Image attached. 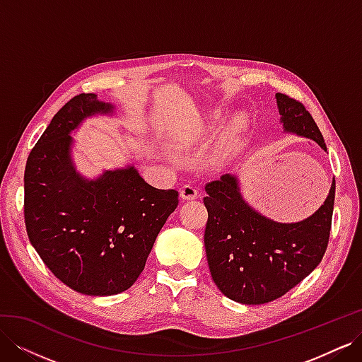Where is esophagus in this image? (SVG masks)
<instances>
[{
  "label": "esophagus",
  "instance_id": "obj_1",
  "mask_svg": "<svg viewBox=\"0 0 362 362\" xmlns=\"http://www.w3.org/2000/svg\"><path fill=\"white\" fill-rule=\"evenodd\" d=\"M180 196L184 201H194L196 198H198V190H196L193 185H184V187L181 189Z\"/></svg>",
  "mask_w": 362,
  "mask_h": 362
}]
</instances>
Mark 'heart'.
<instances>
[{"mask_svg": "<svg viewBox=\"0 0 362 362\" xmlns=\"http://www.w3.org/2000/svg\"><path fill=\"white\" fill-rule=\"evenodd\" d=\"M247 127V119L245 115H240L237 116L229 128L226 129V134L223 137V140L221 141V145L217 146L216 152H214V161L217 163H226L228 160H231L234 157V154L237 152L238 144H240V139H242L245 129ZM208 131H211V127H204L201 129V133H208Z\"/></svg>", "mask_w": 362, "mask_h": 362, "instance_id": "b5f03b06", "label": "heart"}]
</instances>
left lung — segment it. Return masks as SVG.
I'll use <instances>...</instances> for the list:
<instances>
[{
  "label": "left lung",
  "mask_w": 362,
  "mask_h": 362,
  "mask_svg": "<svg viewBox=\"0 0 362 362\" xmlns=\"http://www.w3.org/2000/svg\"><path fill=\"white\" fill-rule=\"evenodd\" d=\"M284 133L326 145L311 115L293 98L276 93ZM205 254L211 278L226 298L243 305L275 300L319 266L331 233L335 180L319 210L300 222L282 223L243 198L237 175L205 185Z\"/></svg>",
  "instance_id": "8db88e82"
}]
</instances>
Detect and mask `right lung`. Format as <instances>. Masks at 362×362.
<instances>
[{"instance_id":"obj_1","label":"right lung","mask_w":362,"mask_h":362,"mask_svg":"<svg viewBox=\"0 0 362 362\" xmlns=\"http://www.w3.org/2000/svg\"><path fill=\"white\" fill-rule=\"evenodd\" d=\"M115 110L95 93L74 96L30 152L24 175L33 247L63 284L89 296H113L133 286L178 206L177 190L152 187L133 164L96 178L76 170L71 134L86 119Z\"/></svg>"}]
</instances>
